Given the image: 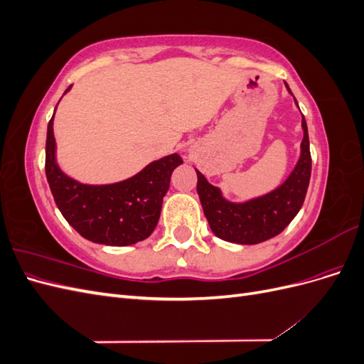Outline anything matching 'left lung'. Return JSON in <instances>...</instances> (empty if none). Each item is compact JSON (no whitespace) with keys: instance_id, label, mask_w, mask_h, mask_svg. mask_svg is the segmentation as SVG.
<instances>
[{"instance_id":"1","label":"left lung","mask_w":364,"mask_h":364,"mask_svg":"<svg viewBox=\"0 0 364 364\" xmlns=\"http://www.w3.org/2000/svg\"><path fill=\"white\" fill-rule=\"evenodd\" d=\"M285 86L291 94L289 85L285 83ZM302 129L304 139L301 144V156L294 170L277 190L257 199L243 203L229 202L217 186L209 183L205 176L196 170L197 194H199L209 228L218 238L238 245H258L261 241L281 234L299 213L311 176L310 139H308V129L304 117Z\"/></svg>"}]
</instances>
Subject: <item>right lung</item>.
Returning a JSON list of instances; mask_svg holds the SVG:
<instances>
[{
	"label": "right lung",
	"instance_id": "add662e5",
	"mask_svg": "<svg viewBox=\"0 0 364 364\" xmlns=\"http://www.w3.org/2000/svg\"><path fill=\"white\" fill-rule=\"evenodd\" d=\"M70 90L71 86L65 92ZM53 117L47 129L46 174L65 220L83 238L98 245L130 246L146 240L158 225L171 173L182 158L178 153L164 156L117 183H82L65 174L56 162Z\"/></svg>",
	"mask_w": 364,
	"mask_h": 364
}]
</instances>
